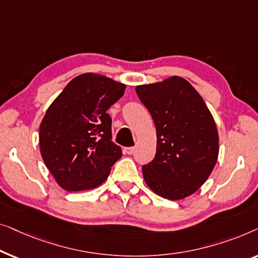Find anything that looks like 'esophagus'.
Returning <instances> with one entry per match:
<instances>
[{"label":"esophagus","mask_w":258,"mask_h":258,"mask_svg":"<svg viewBox=\"0 0 258 258\" xmlns=\"http://www.w3.org/2000/svg\"><path fill=\"white\" fill-rule=\"evenodd\" d=\"M134 151H136V148L134 147H125L124 148V152L126 154H133Z\"/></svg>","instance_id":"34e87169"}]
</instances>
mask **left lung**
<instances>
[{"instance_id":"1","label":"left lung","mask_w":258,"mask_h":258,"mask_svg":"<svg viewBox=\"0 0 258 258\" xmlns=\"http://www.w3.org/2000/svg\"><path fill=\"white\" fill-rule=\"evenodd\" d=\"M136 91L157 128V153L143 166L148 187L168 200L195 193L219 155L217 128L202 97L181 77L139 85Z\"/></svg>"}]
</instances>
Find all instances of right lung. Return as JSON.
Returning a JSON list of instances; mask_svg holds the SVG:
<instances>
[{
	"label": "right lung",
	"mask_w": 258,
	"mask_h": 258,
	"mask_svg": "<svg viewBox=\"0 0 258 258\" xmlns=\"http://www.w3.org/2000/svg\"><path fill=\"white\" fill-rule=\"evenodd\" d=\"M125 88L104 76L83 74L50 105L39 127V146L45 166L65 190L99 186L121 158L107 110Z\"/></svg>",
	"instance_id": "add662e5"
}]
</instances>
